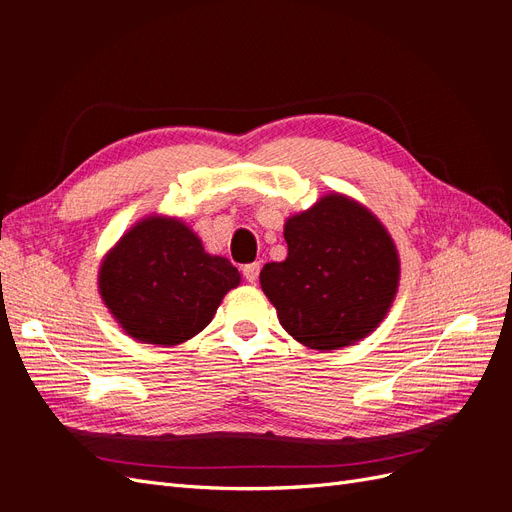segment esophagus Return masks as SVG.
I'll return each mask as SVG.
<instances>
[{
  "mask_svg": "<svg viewBox=\"0 0 512 512\" xmlns=\"http://www.w3.org/2000/svg\"><path fill=\"white\" fill-rule=\"evenodd\" d=\"M258 273H260V262H252V265H245L243 267V277L250 284H256L258 280Z\"/></svg>",
  "mask_w": 512,
  "mask_h": 512,
  "instance_id": "34e87169",
  "label": "esophagus"
}]
</instances>
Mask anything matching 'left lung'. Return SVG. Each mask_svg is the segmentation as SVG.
Instances as JSON below:
<instances>
[{
  "label": "left lung",
  "mask_w": 512,
  "mask_h": 512,
  "mask_svg": "<svg viewBox=\"0 0 512 512\" xmlns=\"http://www.w3.org/2000/svg\"><path fill=\"white\" fill-rule=\"evenodd\" d=\"M284 239L286 260L267 262L260 286L288 335L337 350L378 327L399 286V256L374 213L344 194L322 196L286 220Z\"/></svg>",
  "instance_id": "1"
}]
</instances>
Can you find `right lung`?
<instances>
[{
	"label": "right lung",
	"instance_id": "right-lung-1",
	"mask_svg": "<svg viewBox=\"0 0 512 512\" xmlns=\"http://www.w3.org/2000/svg\"><path fill=\"white\" fill-rule=\"evenodd\" d=\"M241 275L211 256L177 218L149 215L134 224L100 265L98 288L108 312L136 342L177 346L213 320Z\"/></svg>",
	"mask_w": 512,
	"mask_h": 512
}]
</instances>
